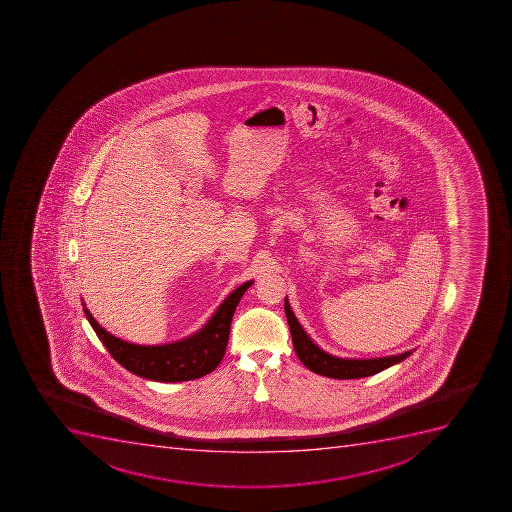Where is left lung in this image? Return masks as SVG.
Masks as SVG:
<instances>
[{
    "label": "left lung",
    "instance_id": "left-lung-1",
    "mask_svg": "<svg viewBox=\"0 0 512 512\" xmlns=\"http://www.w3.org/2000/svg\"><path fill=\"white\" fill-rule=\"evenodd\" d=\"M284 308L298 359L302 360L303 365L315 374L325 375L329 378H341V380L369 377V375L378 374L392 365L400 364L401 360H405L406 357L413 354V351H408L398 354V356L375 357V359H343V357L331 356L321 347L316 346L313 339L305 333V329L295 318L287 298H285Z\"/></svg>",
    "mask_w": 512,
    "mask_h": 512
}]
</instances>
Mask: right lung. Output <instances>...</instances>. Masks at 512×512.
Segmentation results:
<instances>
[{"label": "right lung", "mask_w": 512, "mask_h": 512, "mask_svg": "<svg viewBox=\"0 0 512 512\" xmlns=\"http://www.w3.org/2000/svg\"><path fill=\"white\" fill-rule=\"evenodd\" d=\"M253 285L248 280L228 295L217 312L212 315L205 326L187 338L176 343L161 344V346H142V344L127 343L124 339L112 336L109 331L94 320L86 308L83 298V312L93 326L98 338L103 341L107 351L122 367L138 375V377L155 380V382H186L204 377L217 369L222 362L227 349L230 325L241 297Z\"/></svg>", "instance_id": "obj_1"}]
</instances>
